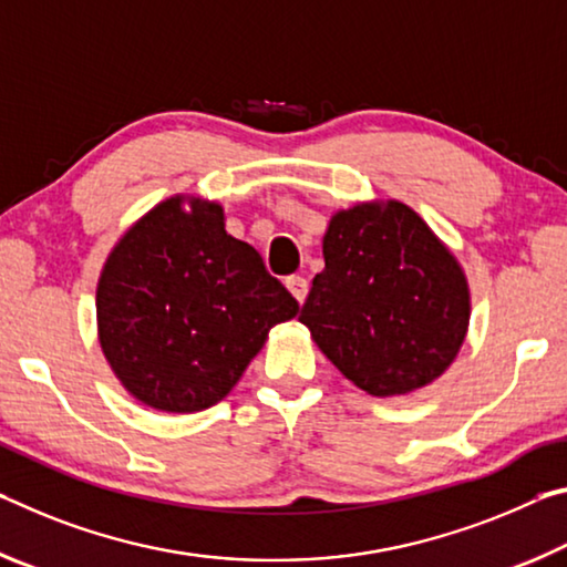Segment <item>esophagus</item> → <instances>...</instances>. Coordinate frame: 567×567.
<instances>
[{
	"label": "esophagus",
	"mask_w": 567,
	"mask_h": 567,
	"mask_svg": "<svg viewBox=\"0 0 567 567\" xmlns=\"http://www.w3.org/2000/svg\"><path fill=\"white\" fill-rule=\"evenodd\" d=\"M286 289L291 291V296L299 303H303L306 296H309V284H306V278H301V276H289V278H286Z\"/></svg>",
	"instance_id": "esophagus-1"
}]
</instances>
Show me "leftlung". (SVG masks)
I'll return each mask as SVG.
<instances>
[{
	"label": "left lung",
	"mask_w": 567,
	"mask_h": 567,
	"mask_svg": "<svg viewBox=\"0 0 567 567\" xmlns=\"http://www.w3.org/2000/svg\"><path fill=\"white\" fill-rule=\"evenodd\" d=\"M323 271L299 321L321 354L371 396H404L440 379L470 329L465 268L402 200L331 216Z\"/></svg>",
	"instance_id": "8db88e82"
}]
</instances>
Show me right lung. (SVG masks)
<instances>
[{
  "label": "right lung",
  "instance_id": "1",
  "mask_svg": "<svg viewBox=\"0 0 567 567\" xmlns=\"http://www.w3.org/2000/svg\"><path fill=\"white\" fill-rule=\"evenodd\" d=\"M97 341L130 396L203 412L244 377L299 301L254 246L228 236L218 200L175 193L137 218L97 278Z\"/></svg>",
  "mask_w": 567,
  "mask_h": 567
}]
</instances>
